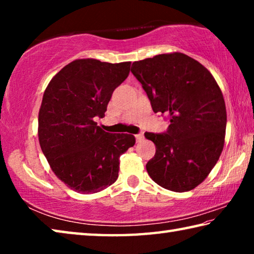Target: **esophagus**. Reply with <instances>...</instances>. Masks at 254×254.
Returning <instances> with one entry per match:
<instances>
[{
    "mask_svg": "<svg viewBox=\"0 0 254 254\" xmlns=\"http://www.w3.org/2000/svg\"><path fill=\"white\" fill-rule=\"evenodd\" d=\"M135 139H136V142H141L144 139V134L143 133H139V134L135 135Z\"/></svg>",
    "mask_w": 254,
    "mask_h": 254,
    "instance_id": "obj_1",
    "label": "esophagus"
}]
</instances>
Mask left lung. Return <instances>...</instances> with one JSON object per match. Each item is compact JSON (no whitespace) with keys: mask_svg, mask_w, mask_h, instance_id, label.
Here are the masks:
<instances>
[{"mask_svg":"<svg viewBox=\"0 0 254 254\" xmlns=\"http://www.w3.org/2000/svg\"><path fill=\"white\" fill-rule=\"evenodd\" d=\"M131 71L154 113L169 115L166 133H144L156 145L145 166L149 176L168 190H191L209 175L224 147L226 109L220 86L207 68L182 53L134 62Z\"/></svg>","mask_w":254,"mask_h":254,"instance_id":"obj_1","label":"left lung"}]
</instances>
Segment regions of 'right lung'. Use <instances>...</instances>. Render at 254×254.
<instances>
[{
	"label": "right lung",
	"mask_w": 254,
	"mask_h": 254,
	"mask_svg": "<svg viewBox=\"0 0 254 254\" xmlns=\"http://www.w3.org/2000/svg\"><path fill=\"white\" fill-rule=\"evenodd\" d=\"M130 65L76 59L53 77L44 93L38 118L41 150L54 174L80 194L115 183L120 157L135 143L133 135L107 133L95 122L104 117Z\"/></svg>",
	"instance_id": "add662e5"
}]
</instances>
